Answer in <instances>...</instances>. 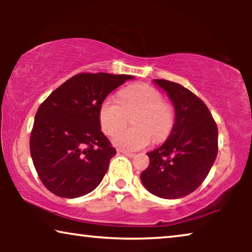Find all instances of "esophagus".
Wrapping results in <instances>:
<instances>
[{"instance_id": "34e87169", "label": "esophagus", "mask_w": 252, "mask_h": 252, "mask_svg": "<svg viewBox=\"0 0 252 252\" xmlns=\"http://www.w3.org/2000/svg\"><path fill=\"white\" fill-rule=\"evenodd\" d=\"M118 153H120V154H124V155H126V156H127V157H129V158H133L134 156H135V154H134V153H129V151L118 150Z\"/></svg>"}]
</instances>
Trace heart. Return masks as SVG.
Returning a JSON list of instances; mask_svg holds the SVG:
<instances>
[{"label":"heart","mask_w":252,"mask_h":252,"mask_svg":"<svg viewBox=\"0 0 252 252\" xmlns=\"http://www.w3.org/2000/svg\"><path fill=\"white\" fill-rule=\"evenodd\" d=\"M133 117L134 129L117 134L113 143L120 149L134 151L149 146L154 140H166L174 126L175 113L159 91L146 84L128 86L118 99L105 98L99 108V123L106 135H115Z\"/></svg>","instance_id":"obj_1"}]
</instances>
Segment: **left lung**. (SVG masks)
<instances>
[{"label": "left lung", "instance_id": "obj_1", "mask_svg": "<svg viewBox=\"0 0 252 252\" xmlns=\"http://www.w3.org/2000/svg\"><path fill=\"white\" fill-rule=\"evenodd\" d=\"M175 110L173 129L159 148L148 153L149 166L141 181L151 194L173 199L196 190L208 177L218 154V127L208 106L177 82L156 79Z\"/></svg>", "mask_w": 252, "mask_h": 252}]
</instances>
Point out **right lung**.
Instances as JSON below:
<instances>
[{"mask_svg": "<svg viewBox=\"0 0 252 252\" xmlns=\"http://www.w3.org/2000/svg\"><path fill=\"white\" fill-rule=\"evenodd\" d=\"M132 75L75 74L37 109L31 132L34 167L48 190L75 198L94 190L116 149L101 130L99 108L112 91Z\"/></svg>", "mask_w": 252, "mask_h": 252, "instance_id": "1", "label": "right lung"}]
</instances>
